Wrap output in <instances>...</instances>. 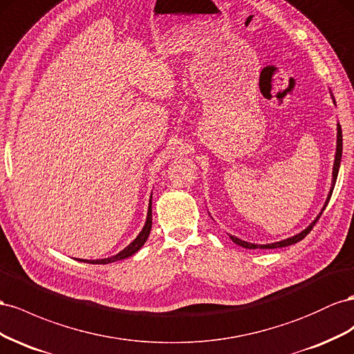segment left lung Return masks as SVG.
Segmentation results:
<instances>
[{"instance_id": "8db88e82", "label": "left lung", "mask_w": 354, "mask_h": 354, "mask_svg": "<svg viewBox=\"0 0 354 354\" xmlns=\"http://www.w3.org/2000/svg\"><path fill=\"white\" fill-rule=\"evenodd\" d=\"M330 96H332V100H334V104H335V99H334V95H332V92H330ZM341 156H342V132H341V124H339V123H337V151H335L334 167H332V184H330L329 194H328V197H326L325 205H323V207H322V210H320V214L316 216V219L313 221L311 224H310L306 230H302L301 233H298V234H295V236H292V237H289V239L280 240V241H274V243H267V245L249 243V241H245V240H241V239H237L236 236H231V234H228V236H230V239L233 240L236 245H239V246H241V248H246V249H276V248H285V246H290V245H295V243H298V241H301L302 239H304V237L310 233V231L313 230V227H315V224H316V222L319 221V218L322 216L323 210L326 209V206H328V203H329L330 196H332V191H334V187H335V183H337L338 170H339V165H341Z\"/></svg>"}]
</instances>
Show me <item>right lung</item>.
Here are the masks:
<instances>
[{"instance_id":"1","label":"right lung","mask_w":354,"mask_h":354,"mask_svg":"<svg viewBox=\"0 0 354 354\" xmlns=\"http://www.w3.org/2000/svg\"><path fill=\"white\" fill-rule=\"evenodd\" d=\"M151 198H153V197H151ZM151 198H149V205H148V214H147L145 225H144L142 230H140V233L138 234V237L132 241V243L126 246L123 250H120L118 254L114 255V257H109V258H105V259H77V261L88 262V264H109V262H115V261L124 259V258H129V257H132L133 254H136V252L145 245V241L149 236L151 227H153V209H151V203H153V201H151Z\"/></svg>"}]
</instances>
